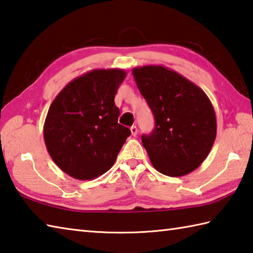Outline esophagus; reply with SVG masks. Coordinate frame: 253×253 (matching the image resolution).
<instances>
[{
	"label": "esophagus",
	"mask_w": 253,
	"mask_h": 253,
	"mask_svg": "<svg viewBox=\"0 0 253 253\" xmlns=\"http://www.w3.org/2000/svg\"><path fill=\"white\" fill-rule=\"evenodd\" d=\"M130 131H131V136H133V137L137 136L138 129H137L136 126H131V127H130Z\"/></svg>",
	"instance_id": "esophagus-1"
}]
</instances>
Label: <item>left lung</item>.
<instances>
[{
  "label": "left lung",
  "instance_id": "left-lung-1",
  "mask_svg": "<svg viewBox=\"0 0 253 253\" xmlns=\"http://www.w3.org/2000/svg\"><path fill=\"white\" fill-rule=\"evenodd\" d=\"M156 126L141 141L162 174L183 176L206 159L216 138V114L209 96L186 78L162 66L132 69Z\"/></svg>",
  "mask_w": 253,
  "mask_h": 253
}]
</instances>
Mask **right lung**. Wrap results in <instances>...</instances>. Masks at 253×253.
Here are the masks:
<instances>
[{
    "mask_svg": "<svg viewBox=\"0 0 253 253\" xmlns=\"http://www.w3.org/2000/svg\"><path fill=\"white\" fill-rule=\"evenodd\" d=\"M126 78L122 69H96L78 77L51 103L43 139L53 162L77 180H93L111 169L129 137L118 124L114 98Z\"/></svg>",
    "mask_w": 253,
    "mask_h": 253,
    "instance_id": "add662e5",
    "label": "right lung"
}]
</instances>
